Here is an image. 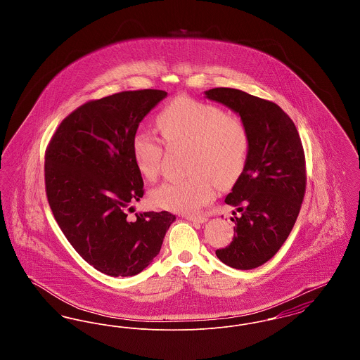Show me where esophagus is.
Returning a JSON list of instances; mask_svg holds the SVG:
<instances>
[{
  "label": "esophagus",
  "mask_w": 360,
  "mask_h": 360,
  "mask_svg": "<svg viewBox=\"0 0 360 360\" xmlns=\"http://www.w3.org/2000/svg\"><path fill=\"white\" fill-rule=\"evenodd\" d=\"M186 220L191 221V223L202 224L205 223L207 219H206L205 216H194V214H188V216H186Z\"/></svg>",
  "instance_id": "1"
}]
</instances>
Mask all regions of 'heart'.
Segmentation results:
<instances>
[{
    "mask_svg": "<svg viewBox=\"0 0 360 360\" xmlns=\"http://www.w3.org/2000/svg\"><path fill=\"white\" fill-rule=\"evenodd\" d=\"M156 124L166 146L188 147L190 175L155 188V206L194 213L213 200L217 186H232L244 172L251 136L239 116L226 115L213 103L179 97L159 112ZM163 141L147 131L132 137L135 165L148 181H155L160 172Z\"/></svg>",
    "mask_w": 360,
    "mask_h": 360,
    "instance_id": "1",
    "label": "heart"
}]
</instances>
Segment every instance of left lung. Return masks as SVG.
I'll list each match as a JSON object with an SVG mask.
<instances>
[{"mask_svg": "<svg viewBox=\"0 0 360 360\" xmlns=\"http://www.w3.org/2000/svg\"><path fill=\"white\" fill-rule=\"evenodd\" d=\"M248 127L247 165L225 204L235 210L233 240L216 255L229 267L252 270L279 251L298 217L307 188L301 137L290 117L273 101L229 87L205 91Z\"/></svg>", "mask_w": 360, "mask_h": 360, "instance_id": "obj_1", "label": "left lung"}]
</instances>
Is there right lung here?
<instances>
[{
	"mask_svg": "<svg viewBox=\"0 0 360 360\" xmlns=\"http://www.w3.org/2000/svg\"><path fill=\"white\" fill-rule=\"evenodd\" d=\"M163 90L121 91L91 100L60 122L46 150L44 182L53 217L74 250L110 276L143 271L162 247L175 216L127 210L144 195L132 137Z\"/></svg>",
	"mask_w": 360,
	"mask_h": 360,
	"instance_id": "right-lung-1",
	"label": "right lung"
}]
</instances>
